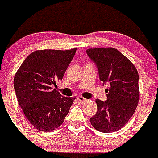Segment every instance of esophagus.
Listing matches in <instances>:
<instances>
[{"label":"esophagus","mask_w":158,"mask_h":158,"mask_svg":"<svg viewBox=\"0 0 158 158\" xmlns=\"http://www.w3.org/2000/svg\"><path fill=\"white\" fill-rule=\"evenodd\" d=\"M77 100H78V101H79V102H80V103H83V102H85V101H87V99H85L84 97H81V96H79V97H77Z\"/></svg>","instance_id":"esophagus-1"}]
</instances>
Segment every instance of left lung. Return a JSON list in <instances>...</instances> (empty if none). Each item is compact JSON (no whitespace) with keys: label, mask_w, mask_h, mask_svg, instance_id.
<instances>
[{"label":"left lung","mask_w":158,"mask_h":158,"mask_svg":"<svg viewBox=\"0 0 158 158\" xmlns=\"http://www.w3.org/2000/svg\"><path fill=\"white\" fill-rule=\"evenodd\" d=\"M86 52L96 64L100 80L110 86L107 100H96L97 112L90 118L91 124L101 132L117 131L132 117L139 102L136 68L116 48H89Z\"/></svg>","instance_id":"left-lung-1"}]
</instances>
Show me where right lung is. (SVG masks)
Listing matches in <instances>:
<instances>
[{
	"mask_svg": "<svg viewBox=\"0 0 158 158\" xmlns=\"http://www.w3.org/2000/svg\"><path fill=\"white\" fill-rule=\"evenodd\" d=\"M76 48L44 49L31 52L14 79L16 97L30 123L40 131L60 127L75 97H63L52 88L61 80Z\"/></svg>",
	"mask_w": 158,
	"mask_h": 158,
	"instance_id": "add662e5",
	"label": "right lung"
}]
</instances>
